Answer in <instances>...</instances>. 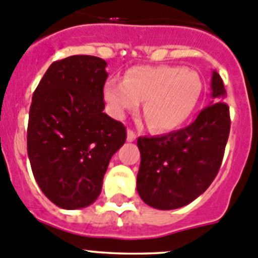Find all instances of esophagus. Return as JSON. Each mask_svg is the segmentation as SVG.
I'll list each match as a JSON object with an SVG mask.
<instances>
[{"instance_id": "esophagus-1", "label": "esophagus", "mask_w": 258, "mask_h": 258, "mask_svg": "<svg viewBox=\"0 0 258 258\" xmlns=\"http://www.w3.org/2000/svg\"><path fill=\"white\" fill-rule=\"evenodd\" d=\"M135 139H136V134H135L132 130H127V141L131 143V141H134Z\"/></svg>"}]
</instances>
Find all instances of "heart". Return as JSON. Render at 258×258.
Segmentation results:
<instances>
[{"mask_svg":"<svg viewBox=\"0 0 258 258\" xmlns=\"http://www.w3.org/2000/svg\"><path fill=\"white\" fill-rule=\"evenodd\" d=\"M201 92L198 74L173 66L134 67L124 80L112 77L104 86V99L113 117L123 118L144 100V114L158 131H168L184 123Z\"/></svg>","mask_w":258,"mask_h":258,"instance_id":"heart-1","label":"heart"}]
</instances>
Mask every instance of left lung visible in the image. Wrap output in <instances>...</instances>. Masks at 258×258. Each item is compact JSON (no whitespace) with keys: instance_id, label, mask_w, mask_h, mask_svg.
Returning a JSON list of instances; mask_svg holds the SVG:
<instances>
[{"instance_id":"obj_1","label":"left lung","mask_w":258,"mask_h":258,"mask_svg":"<svg viewBox=\"0 0 258 258\" xmlns=\"http://www.w3.org/2000/svg\"><path fill=\"white\" fill-rule=\"evenodd\" d=\"M212 100L187 127L157 138H139L141 163L136 186L140 198L157 210H176L208 189L221 167L230 114L224 82L212 73Z\"/></svg>"}]
</instances>
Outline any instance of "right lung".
Returning a JSON list of instances; mask_svg holds the SVG:
<instances>
[{
  "label": "right lung",
  "instance_id": "add662e5",
  "mask_svg": "<svg viewBox=\"0 0 258 258\" xmlns=\"http://www.w3.org/2000/svg\"><path fill=\"white\" fill-rule=\"evenodd\" d=\"M106 61L73 55L54 61L32 97L27 149L32 172L57 207L78 210L100 196L126 127L103 112Z\"/></svg>",
  "mask_w": 258,
  "mask_h": 258
}]
</instances>
